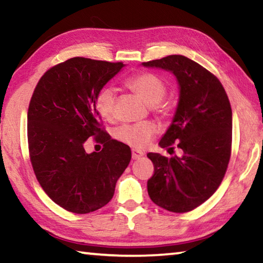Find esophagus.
I'll list each match as a JSON object with an SVG mask.
<instances>
[{
  "mask_svg": "<svg viewBox=\"0 0 263 263\" xmlns=\"http://www.w3.org/2000/svg\"><path fill=\"white\" fill-rule=\"evenodd\" d=\"M144 152L142 151H139V149H132V159L133 160H138L140 159L141 157H144Z\"/></svg>",
  "mask_w": 263,
  "mask_h": 263,
  "instance_id": "34e87169",
  "label": "esophagus"
}]
</instances>
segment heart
I'll return each instance as SVG.
<instances>
[{
	"mask_svg": "<svg viewBox=\"0 0 263 263\" xmlns=\"http://www.w3.org/2000/svg\"><path fill=\"white\" fill-rule=\"evenodd\" d=\"M126 86L148 106L161 110L159 103L166 95L167 89L166 84L157 75L151 73L138 74L128 80ZM115 101V90L110 87L102 89L96 97V109L101 117L105 121H110L114 118ZM154 133L155 126L153 124L144 122L122 125L116 130L115 136L118 140L125 142L127 145L142 148L151 141Z\"/></svg>",
	"mask_w": 263,
	"mask_h": 263,
	"instance_id": "1",
	"label": "heart"
}]
</instances>
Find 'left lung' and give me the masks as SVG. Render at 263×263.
Segmentation results:
<instances>
[{"mask_svg":"<svg viewBox=\"0 0 263 263\" xmlns=\"http://www.w3.org/2000/svg\"><path fill=\"white\" fill-rule=\"evenodd\" d=\"M171 72L179 84V101L160 147L176 142L181 157L148 153L154 175L147 182L152 202L172 212H188L215 194L230 161L232 110L215 75L183 55L142 62ZM173 148V147H171Z\"/></svg>","mask_w":263,"mask_h":263,"instance_id":"obj_1","label":"left lung"}]
</instances>
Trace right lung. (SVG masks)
<instances>
[{
  "instance_id": "add662e5",
  "label": "right lung",
  "mask_w": 263,
  "mask_h": 263,
  "mask_svg": "<svg viewBox=\"0 0 263 263\" xmlns=\"http://www.w3.org/2000/svg\"><path fill=\"white\" fill-rule=\"evenodd\" d=\"M125 65L72 58L48 69L35 87L28 111L31 163L53 202L74 213L108 204L131 161V148L102 130L96 97ZM90 136L105 144L87 154Z\"/></svg>"
}]
</instances>
